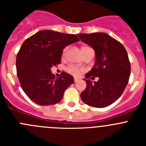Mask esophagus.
<instances>
[{
	"label": "esophagus",
	"instance_id": "esophagus-1",
	"mask_svg": "<svg viewBox=\"0 0 146 146\" xmlns=\"http://www.w3.org/2000/svg\"><path fill=\"white\" fill-rule=\"evenodd\" d=\"M77 81H79V79H78L77 77H74V82H77Z\"/></svg>",
	"mask_w": 146,
	"mask_h": 146
}]
</instances>
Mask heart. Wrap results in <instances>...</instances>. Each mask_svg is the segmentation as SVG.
<instances>
[{
    "mask_svg": "<svg viewBox=\"0 0 146 146\" xmlns=\"http://www.w3.org/2000/svg\"><path fill=\"white\" fill-rule=\"evenodd\" d=\"M87 48H90V47H86V46H83V47H82V48H81V50L82 51V50H86V49H87ZM66 51V48L64 49V54L65 53ZM66 70H67V72H69V73H70V74H73V75H74V76L79 75V74L80 73V72H81V69H80L79 67L75 66H73V65L69 66L67 67Z\"/></svg>",
    "mask_w": 146,
    "mask_h": 146,
    "instance_id": "obj_1",
    "label": "heart"
}]
</instances>
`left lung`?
Segmentation results:
<instances>
[{
	"label": "left lung",
	"mask_w": 146,
	"mask_h": 146,
	"mask_svg": "<svg viewBox=\"0 0 146 146\" xmlns=\"http://www.w3.org/2000/svg\"><path fill=\"white\" fill-rule=\"evenodd\" d=\"M82 42L95 51L96 60L91 71L86 74V88L81 99L88 105L102 108L113 104L122 95L131 73L128 54L122 44L104 33H80ZM99 77L92 84L89 77Z\"/></svg>",
	"instance_id": "obj_1"
}]
</instances>
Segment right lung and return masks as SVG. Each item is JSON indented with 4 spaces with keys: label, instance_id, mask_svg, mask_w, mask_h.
<instances>
[{
    "label": "right lung",
    "instance_id": "1",
    "mask_svg": "<svg viewBox=\"0 0 146 146\" xmlns=\"http://www.w3.org/2000/svg\"><path fill=\"white\" fill-rule=\"evenodd\" d=\"M79 40L74 34L45 30L23 42L17 55V74L22 88L32 101L51 105L63 99L74 77L63 72L57 78L50 69L60 64L63 50Z\"/></svg>",
    "mask_w": 146,
    "mask_h": 146
}]
</instances>
